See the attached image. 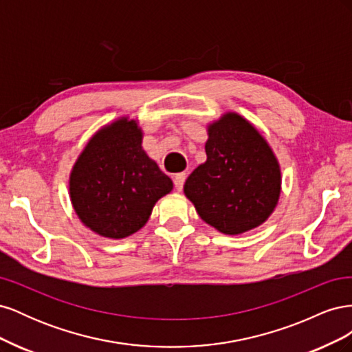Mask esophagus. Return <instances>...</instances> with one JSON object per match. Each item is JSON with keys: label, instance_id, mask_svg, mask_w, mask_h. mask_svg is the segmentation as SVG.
Wrapping results in <instances>:
<instances>
[{"label": "esophagus", "instance_id": "obj_1", "mask_svg": "<svg viewBox=\"0 0 352 352\" xmlns=\"http://www.w3.org/2000/svg\"><path fill=\"white\" fill-rule=\"evenodd\" d=\"M185 179H186V175L185 173H177L173 179V184H175V188L176 190H182L184 189V184H185Z\"/></svg>", "mask_w": 352, "mask_h": 352}]
</instances>
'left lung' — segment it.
I'll return each instance as SVG.
<instances>
[{
  "instance_id": "8db88e82",
  "label": "left lung",
  "mask_w": 352,
  "mask_h": 352,
  "mask_svg": "<svg viewBox=\"0 0 352 352\" xmlns=\"http://www.w3.org/2000/svg\"><path fill=\"white\" fill-rule=\"evenodd\" d=\"M206 163L184 190L199 217L226 235H239L269 219L280 197V166L267 141L238 113L208 124Z\"/></svg>"
}]
</instances>
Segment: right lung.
Instances as JSON below:
<instances>
[{
  "label": "right lung",
  "mask_w": 352,
  "mask_h": 352,
  "mask_svg": "<svg viewBox=\"0 0 352 352\" xmlns=\"http://www.w3.org/2000/svg\"><path fill=\"white\" fill-rule=\"evenodd\" d=\"M142 129L120 117L101 127L74 163L69 190L74 211L100 236L123 239L145 226L173 182L142 150Z\"/></svg>",
  "instance_id": "1"
}]
</instances>
